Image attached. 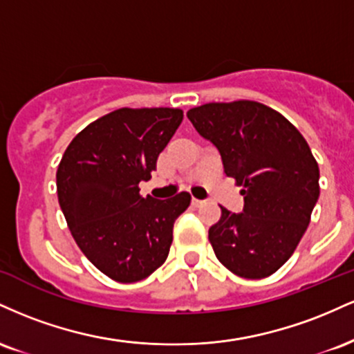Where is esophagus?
<instances>
[{
  "label": "esophagus",
  "instance_id": "esophagus-1",
  "mask_svg": "<svg viewBox=\"0 0 354 354\" xmlns=\"http://www.w3.org/2000/svg\"><path fill=\"white\" fill-rule=\"evenodd\" d=\"M191 205H193L194 208H200V206L205 205V201H203V200H196V198H193V200H191Z\"/></svg>",
  "mask_w": 354,
  "mask_h": 354
}]
</instances>
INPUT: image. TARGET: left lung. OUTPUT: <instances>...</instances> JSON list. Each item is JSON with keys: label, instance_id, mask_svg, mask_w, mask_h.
Wrapping results in <instances>:
<instances>
[{"label": "left lung", "instance_id": "obj_1", "mask_svg": "<svg viewBox=\"0 0 354 354\" xmlns=\"http://www.w3.org/2000/svg\"><path fill=\"white\" fill-rule=\"evenodd\" d=\"M218 148L226 176L243 186V213L221 206L208 231L214 254L231 273L261 279L295 253L319 198V168L301 133L256 101L208 103L186 113Z\"/></svg>", "mask_w": 354, "mask_h": 354}]
</instances>
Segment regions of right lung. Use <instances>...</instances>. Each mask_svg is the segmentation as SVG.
<instances>
[{"label":"right lung","instance_id":"right-lung-1","mask_svg":"<svg viewBox=\"0 0 354 354\" xmlns=\"http://www.w3.org/2000/svg\"><path fill=\"white\" fill-rule=\"evenodd\" d=\"M181 121L178 108L116 109L73 138L59 161L56 189L68 228L118 283L141 281L163 265L174 221L191 203L186 191L168 200L140 194Z\"/></svg>","mask_w":354,"mask_h":354}]
</instances>
